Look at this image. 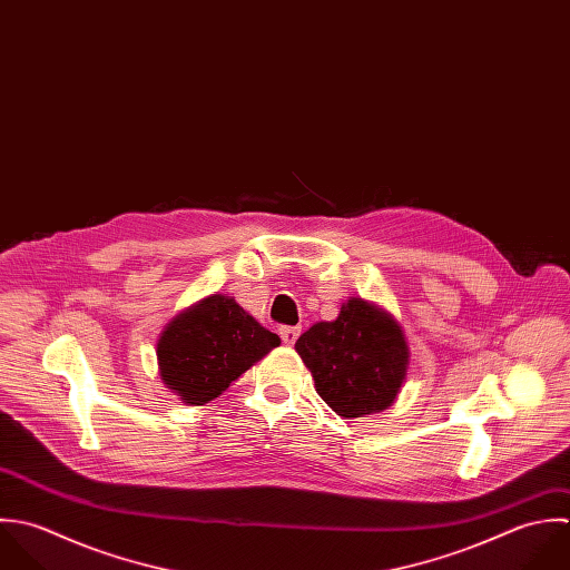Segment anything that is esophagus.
Instances as JSON below:
<instances>
[{
    "label": "esophagus",
    "mask_w": 570,
    "mask_h": 570,
    "mask_svg": "<svg viewBox=\"0 0 570 570\" xmlns=\"http://www.w3.org/2000/svg\"><path fill=\"white\" fill-rule=\"evenodd\" d=\"M278 334H281V338H283L285 345H294L296 338H298V334H301V327H281Z\"/></svg>",
    "instance_id": "esophagus-1"
}]
</instances>
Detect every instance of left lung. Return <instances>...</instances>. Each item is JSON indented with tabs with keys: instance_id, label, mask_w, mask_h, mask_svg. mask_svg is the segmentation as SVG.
<instances>
[{
	"instance_id": "1",
	"label": "left lung",
	"mask_w": 570,
	"mask_h": 570,
	"mask_svg": "<svg viewBox=\"0 0 570 570\" xmlns=\"http://www.w3.org/2000/svg\"><path fill=\"white\" fill-rule=\"evenodd\" d=\"M296 352L318 395L350 420L391 406L411 358L400 323L376 303L356 296L343 303L336 321L312 325L296 341Z\"/></svg>"
}]
</instances>
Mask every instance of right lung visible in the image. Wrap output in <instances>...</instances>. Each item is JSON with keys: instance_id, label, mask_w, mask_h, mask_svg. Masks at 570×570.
<instances>
[{"instance_id": "add662e5", "label": "right lung", "mask_w": 570, "mask_h": 570, "mask_svg": "<svg viewBox=\"0 0 570 570\" xmlns=\"http://www.w3.org/2000/svg\"><path fill=\"white\" fill-rule=\"evenodd\" d=\"M278 345L281 338L232 296L212 294L177 314L159 334V376L186 404L198 406L218 397Z\"/></svg>"}]
</instances>
